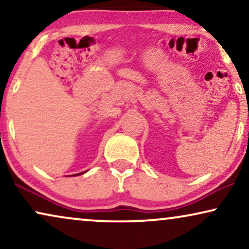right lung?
Segmentation results:
<instances>
[{
	"label": "right lung",
	"instance_id": "1",
	"mask_svg": "<svg viewBox=\"0 0 249 249\" xmlns=\"http://www.w3.org/2000/svg\"><path fill=\"white\" fill-rule=\"evenodd\" d=\"M83 173H85V172H81V173H78V175H73V176H79V175H83Z\"/></svg>",
	"mask_w": 249,
	"mask_h": 249
}]
</instances>
